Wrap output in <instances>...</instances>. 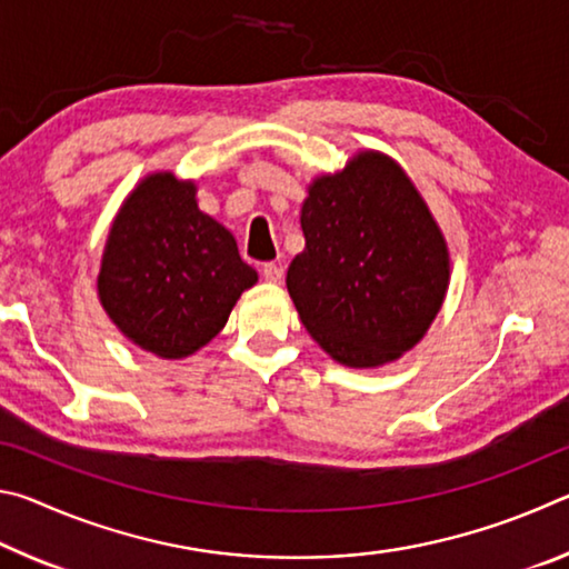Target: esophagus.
<instances>
[{
    "label": "esophagus",
    "instance_id": "obj_1",
    "mask_svg": "<svg viewBox=\"0 0 569 569\" xmlns=\"http://www.w3.org/2000/svg\"><path fill=\"white\" fill-rule=\"evenodd\" d=\"M263 281L278 286L283 281V266L281 263H266L263 266Z\"/></svg>",
    "mask_w": 569,
    "mask_h": 569
}]
</instances>
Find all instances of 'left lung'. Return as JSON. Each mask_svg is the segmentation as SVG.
<instances>
[{"instance_id":"8db88e82","label":"left lung","mask_w":569,"mask_h":569,"mask_svg":"<svg viewBox=\"0 0 569 569\" xmlns=\"http://www.w3.org/2000/svg\"><path fill=\"white\" fill-rule=\"evenodd\" d=\"M306 248L286 286L333 361L379 369L411 351L447 298L451 258L427 200L397 160L359 150L308 182Z\"/></svg>"}]
</instances>
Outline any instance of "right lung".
<instances>
[{"label": "right lung", "mask_w": 569, "mask_h": 569, "mask_svg": "<svg viewBox=\"0 0 569 569\" xmlns=\"http://www.w3.org/2000/svg\"><path fill=\"white\" fill-rule=\"evenodd\" d=\"M196 180L158 170L122 200L104 240L98 298L124 339L160 359L213 341L258 283L236 238L198 208Z\"/></svg>", "instance_id": "right-lung-1"}]
</instances>
